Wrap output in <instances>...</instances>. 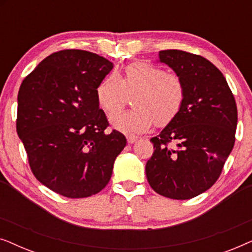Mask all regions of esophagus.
<instances>
[{
    "instance_id": "1",
    "label": "esophagus",
    "mask_w": 252,
    "mask_h": 252,
    "mask_svg": "<svg viewBox=\"0 0 252 252\" xmlns=\"http://www.w3.org/2000/svg\"><path fill=\"white\" fill-rule=\"evenodd\" d=\"M136 140H137V136H135V135H128V136H127V142L130 143V144L136 142Z\"/></svg>"
}]
</instances>
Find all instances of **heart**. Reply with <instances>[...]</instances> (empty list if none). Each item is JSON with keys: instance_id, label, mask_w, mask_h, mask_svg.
<instances>
[{"instance_id": "1", "label": "heart", "mask_w": 252, "mask_h": 252, "mask_svg": "<svg viewBox=\"0 0 252 252\" xmlns=\"http://www.w3.org/2000/svg\"><path fill=\"white\" fill-rule=\"evenodd\" d=\"M134 94L133 110L115 114L110 123L127 134L146 132L153 126H165L179 115L185 103L186 86L180 75L166 73L158 65L136 62L125 67L122 77L112 73L96 89L101 108L108 113L121 109Z\"/></svg>"}]
</instances>
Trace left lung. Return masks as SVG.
<instances>
[{
    "mask_svg": "<svg viewBox=\"0 0 252 252\" xmlns=\"http://www.w3.org/2000/svg\"><path fill=\"white\" fill-rule=\"evenodd\" d=\"M159 62L182 78L186 98L179 115L150 140L155 150L146 174L157 194L189 199L221 174L235 143L236 103L223 74L206 58L171 49L159 51Z\"/></svg>",
    "mask_w": 252,
    "mask_h": 252,
    "instance_id": "obj_1",
    "label": "left lung"
}]
</instances>
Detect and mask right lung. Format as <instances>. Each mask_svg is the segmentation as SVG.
Segmentation results:
<instances>
[{"label":"right lung","mask_w":252,"mask_h":252,"mask_svg":"<svg viewBox=\"0 0 252 252\" xmlns=\"http://www.w3.org/2000/svg\"><path fill=\"white\" fill-rule=\"evenodd\" d=\"M106 58L85 50L51 54L24 79L18 92L17 133L34 177L68 198L97 194L109 184L126 146L108 119L96 89L112 70Z\"/></svg>","instance_id":"right-lung-1"}]
</instances>
